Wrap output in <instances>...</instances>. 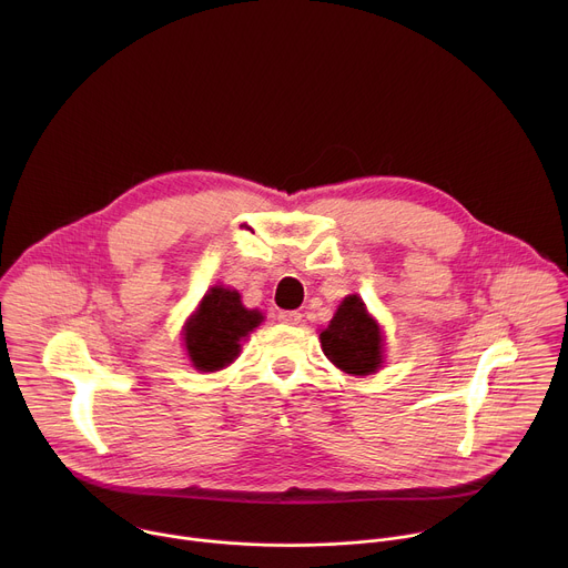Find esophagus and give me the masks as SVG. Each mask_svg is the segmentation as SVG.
Returning a JSON list of instances; mask_svg holds the SVG:
<instances>
[{
	"instance_id": "esophagus-1",
	"label": "esophagus",
	"mask_w": 568,
	"mask_h": 568,
	"mask_svg": "<svg viewBox=\"0 0 568 568\" xmlns=\"http://www.w3.org/2000/svg\"><path fill=\"white\" fill-rule=\"evenodd\" d=\"M278 321L285 323V326H296V323H301V312H296V310H281L278 312Z\"/></svg>"
}]
</instances>
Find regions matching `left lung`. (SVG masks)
<instances>
[{
  "mask_svg": "<svg viewBox=\"0 0 568 568\" xmlns=\"http://www.w3.org/2000/svg\"><path fill=\"white\" fill-rule=\"evenodd\" d=\"M326 357L348 375H373L384 359L379 323L368 314L357 294H348L326 331L318 335Z\"/></svg>",
  "mask_w": 568,
  "mask_h": 568,
  "instance_id": "1",
  "label": "left lung"
}]
</instances>
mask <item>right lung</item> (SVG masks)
<instances>
[{
	"instance_id": "right-lung-1",
	"label": "right lung",
	"mask_w": 568,
	"mask_h": 568,
	"mask_svg": "<svg viewBox=\"0 0 568 568\" xmlns=\"http://www.w3.org/2000/svg\"><path fill=\"white\" fill-rule=\"evenodd\" d=\"M261 321L263 312L247 310L235 290L211 287L184 326L191 364L202 373L222 371L240 355L242 342L261 326Z\"/></svg>"
}]
</instances>
